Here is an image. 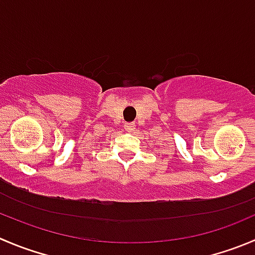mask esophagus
I'll return each mask as SVG.
<instances>
[{
  "instance_id": "1",
  "label": "esophagus",
  "mask_w": 255,
  "mask_h": 255,
  "mask_svg": "<svg viewBox=\"0 0 255 255\" xmlns=\"http://www.w3.org/2000/svg\"><path fill=\"white\" fill-rule=\"evenodd\" d=\"M125 128L127 132H133V130L135 129V125L134 122H128V123H125Z\"/></svg>"
}]
</instances>
